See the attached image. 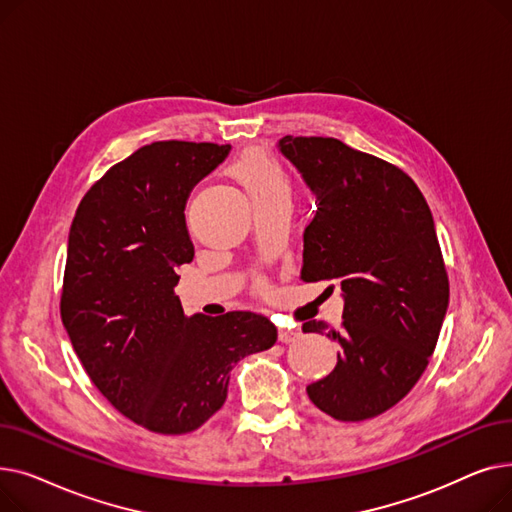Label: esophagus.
Returning a JSON list of instances; mask_svg holds the SVG:
<instances>
[{
  "label": "esophagus",
  "mask_w": 512,
  "mask_h": 512,
  "mask_svg": "<svg viewBox=\"0 0 512 512\" xmlns=\"http://www.w3.org/2000/svg\"><path fill=\"white\" fill-rule=\"evenodd\" d=\"M303 336V332L299 330V328H282V330H278V340L280 342H294V340H299Z\"/></svg>",
  "instance_id": "1"
}]
</instances>
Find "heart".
<instances>
[{"mask_svg": "<svg viewBox=\"0 0 512 512\" xmlns=\"http://www.w3.org/2000/svg\"><path fill=\"white\" fill-rule=\"evenodd\" d=\"M228 174L253 205L276 197H290V180L284 168L265 151H245L228 166Z\"/></svg>", "mask_w": 512, "mask_h": 512, "instance_id": "obj_1", "label": "heart"}]
</instances>
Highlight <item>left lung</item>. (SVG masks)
I'll use <instances>...</instances> for the list:
<instances>
[{
	"mask_svg": "<svg viewBox=\"0 0 512 512\" xmlns=\"http://www.w3.org/2000/svg\"><path fill=\"white\" fill-rule=\"evenodd\" d=\"M317 211L303 232L305 282L336 280L342 330L307 321L332 338L338 361L307 386L313 405L338 421L394 407L432 357L448 309V276L432 211L417 184L386 161L332 137H282Z\"/></svg>",
	"mask_w": 512,
	"mask_h": 512,
	"instance_id": "left-lung-1",
	"label": "left lung"
}]
</instances>
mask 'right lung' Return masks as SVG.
<instances>
[{"instance_id":"obj_1","label":"right lung","mask_w":512,"mask_h":512,"mask_svg":"<svg viewBox=\"0 0 512 512\" xmlns=\"http://www.w3.org/2000/svg\"><path fill=\"white\" fill-rule=\"evenodd\" d=\"M230 145L159 141L116 164L68 234L62 321L97 390L151 432L186 434L218 413L230 371L278 332L251 311L186 317L174 288L195 247L184 209Z\"/></svg>"}]
</instances>
